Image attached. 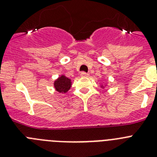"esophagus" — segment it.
Here are the masks:
<instances>
[{
  "instance_id": "esophagus-1",
  "label": "esophagus",
  "mask_w": 157,
  "mask_h": 157,
  "mask_svg": "<svg viewBox=\"0 0 157 157\" xmlns=\"http://www.w3.org/2000/svg\"><path fill=\"white\" fill-rule=\"evenodd\" d=\"M80 75H81L82 77H88L89 74H88V73H86V72L82 71V72H81V74H80Z\"/></svg>"
}]
</instances>
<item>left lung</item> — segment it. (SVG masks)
I'll return each instance as SVG.
<instances>
[{
  "label": "left lung",
  "instance_id": "left-lung-1",
  "mask_svg": "<svg viewBox=\"0 0 157 157\" xmlns=\"http://www.w3.org/2000/svg\"><path fill=\"white\" fill-rule=\"evenodd\" d=\"M101 87H103V88H104V86H101Z\"/></svg>",
  "mask_w": 157,
  "mask_h": 157
}]
</instances>
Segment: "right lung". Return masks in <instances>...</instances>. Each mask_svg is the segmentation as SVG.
Returning a JSON list of instances; mask_svg holds the SVG:
<instances>
[{
    "mask_svg": "<svg viewBox=\"0 0 157 157\" xmlns=\"http://www.w3.org/2000/svg\"><path fill=\"white\" fill-rule=\"evenodd\" d=\"M53 84L54 87L57 92L65 94L70 90L71 86V80L62 75L60 77L58 78L54 82Z\"/></svg>",
    "mask_w": 157,
    "mask_h": 157,
    "instance_id": "1",
    "label": "right lung"
}]
</instances>
